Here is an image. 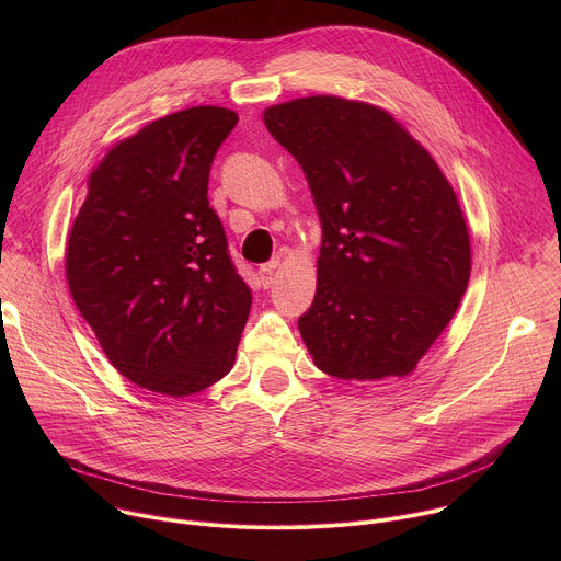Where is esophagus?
Returning <instances> with one entry per match:
<instances>
[{
    "mask_svg": "<svg viewBox=\"0 0 561 561\" xmlns=\"http://www.w3.org/2000/svg\"><path fill=\"white\" fill-rule=\"evenodd\" d=\"M279 268V262L275 260V262H268V264H264L262 268H260V282H262V286L264 288H271L273 286V282H275V271Z\"/></svg>",
    "mask_w": 561,
    "mask_h": 561,
    "instance_id": "obj_1",
    "label": "esophagus"
}]
</instances>
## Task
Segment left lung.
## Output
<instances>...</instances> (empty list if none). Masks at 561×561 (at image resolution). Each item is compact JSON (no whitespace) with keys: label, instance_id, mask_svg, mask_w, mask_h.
<instances>
[{"label":"left lung","instance_id":"8db88e82","mask_svg":"<svg viewBox=\"0 0 561 561\" xmlns=\"http://www.w3.org/2000/svg\"><path fill=\"white\" fill-rule=\"evenodd\" d=\"M322 221L317 293L299 317L319 370L407 377L444 333L470 277L459 199L433 154L388 111L310 95L264 111Z\"/></svg>","mask_w":561,"mask_h":561}]
</instances>
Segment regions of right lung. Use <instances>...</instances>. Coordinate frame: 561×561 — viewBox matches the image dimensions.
<instances>
[{
    "instance_id": "1",
    "label": "right lung",
    "mask_w": 561,
    "mask_h": 561,
    "mask_svg": "<svg viewBox=\"0 0 561 561\" xmlns=\"http://www.w3.org/2000/svg\"><path fill=\"white\" fill-rule=\"evenodd\" d=\"M237 119L193 106L117 141L68 232L77 310L108 362L159 394H195L228 375L251 312L208 206L213 157Z\"/></svg>"
}]
</instances>
